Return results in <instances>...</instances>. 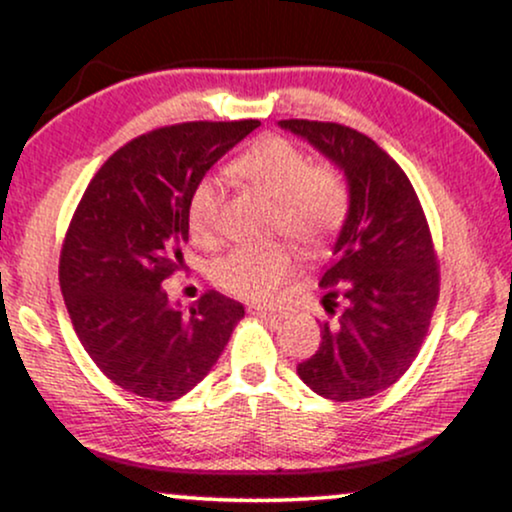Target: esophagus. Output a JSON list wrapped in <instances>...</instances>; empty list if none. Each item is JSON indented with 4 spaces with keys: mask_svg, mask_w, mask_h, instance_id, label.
<instances>
[{
    "mask_svg": "<svg viewBox=\"0 0 512 512\" xmlns=\"http://www.w3.org/2000/svg\"><path fill=\"white\" fill-rule=\"evenodd\" d=\"M250 313H257V316L265 318V320H272V323H279V320L286 318V313L272 311V308H265V306H250Z\"/></svg>",
    "mask_w": 512,
    "mask_h": 512,
    "instance_id": "esophagus-1",
    "label": "esophagus"
}]
</instances>
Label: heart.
I'll list each match as a JSON object with an SVG mask.
<instances>
[{
  "instance_id": "obj_1",
  "label": "heart",
  "mask_w": 512,
  "mask_h": 512,
  "mask_svg": "<svg viewBox=\"0 0 512 512\" xmlns=\"http://www.w3.org/2000/svg\"><path fill=\"white\" fill-rule=\"evenodd\" d=\"M230 170L274 201V233H284L306 250L328 243L350 211V189L340 170L313 165L299 145L282 136L257 138L230 162ZM216 216V182L201 179L187 204L189 233L196 243L211 240ZM291 269L294 255L284 245L235 247L213 260L211 279L240 299L269 301Z\"/></svg>"
}]
</instances>
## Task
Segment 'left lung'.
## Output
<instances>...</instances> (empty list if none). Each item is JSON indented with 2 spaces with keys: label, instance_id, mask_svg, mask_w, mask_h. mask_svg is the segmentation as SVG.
Masks as SVG:
<instances>
[{
  "label": "left lung",
  "instance_id": "obj_1",
  "mask_svg": "<svg viewBox=\"0 0 512 512\" xmlns=\"http://www.w3.org/2000/svg\"><path fill=\"white\" fill-rule=\"evenodd\" d=\"M279 126L340 167L350 189L333 262L320 277L323 306L335 320L320 325L316 355L296 372L330 401L369 398L406 374L428 333L440 296L428 221L411 179L372 138L340 123Z\"/></svg>",
  "mask_w": 512,
  "mask_h": 512
}]
</instances>
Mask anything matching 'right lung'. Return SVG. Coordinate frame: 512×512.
Here are the masks:
<instances>
[{
  "label": "right lung",
  "instance_id": "obj_1",
  "mask_svg": "<svg viewBox=\"0 0 512 512\" xmlns=\"http://www.w3.org/2000/svg\"><path fill=\"white\" fill-rule=\"evenodd\" d=\"M260 121L157 128L116 150L84 192L60 252V289L94 364L136 396L192 391L245 316L209 291L184 311L162 289L184 265L187 204L204 174Z\"/></svg>",
  "mask_w": 512,
  "mask_h": 512
}]
</instances>
